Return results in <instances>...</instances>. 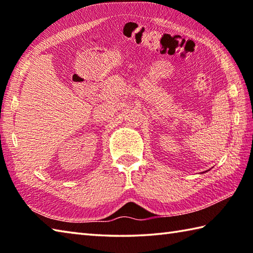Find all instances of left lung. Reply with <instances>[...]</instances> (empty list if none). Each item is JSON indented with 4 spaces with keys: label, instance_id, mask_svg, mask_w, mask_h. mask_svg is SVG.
I'll return each instance as SVG.
<instances>
[{
    "label": "left lung",
    "instance_id": "8db88e82",
    "mask_svg": "<svg viewBox=\"0 0 253 253\" xmlns=\"http://www.w3.org/2000/svg\"><path fill=\"white\" fill-rule=\"evenodd\" d=\"M206 172H207V171H206ZM203 173H205V172H203Z\"/></svg>",
    "mask_w": 253,
    "mask_h": 253
}]
</instances>
